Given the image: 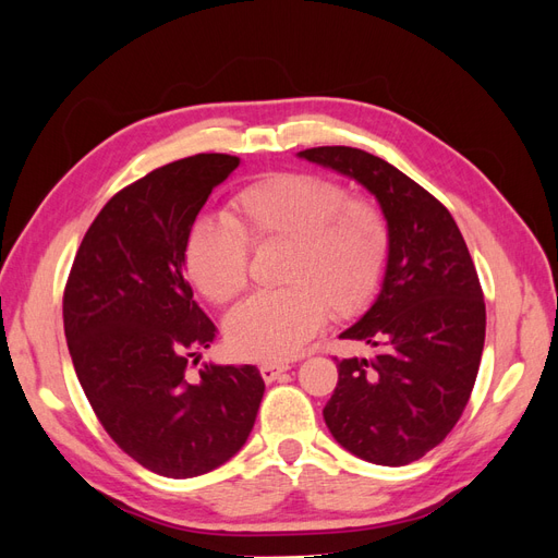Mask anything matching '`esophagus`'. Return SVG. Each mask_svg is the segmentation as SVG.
Returning a JSON list of instances; mask_svg holds the SVG:
<instances>
[{
  "label": "esophagus",
  "mask_w": 558,
  "mask_h": 558,
  "mask_svg": "<svg viewBox=\"0 0 558 558\" xmlns=\"http://www.w3.org/2000/svg\"><path fill=\"white\" fill-rule=\"evenodd\" d=\"M286 369H291L289 363H263L260 365V375L265 381H275L279 375H283Z\"/></svg>",
  "instance_id": "obj_1"
}]
</instances>
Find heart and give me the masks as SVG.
Wrapping results in <instances>:
<instances>
[{"instance_id": "heart-1", "label": "heart", "mask_w": 558, "mask_h": 558, "mask_svg": "<svg viewBox=\"0 0 558 558\" xmlns=\"http://www.w3.org/2000/svg\"><path fill=\"white\" fill-rule=\"evenodd\" d=\"M228 218L199 216L185 234L183 267L199 293L228 305L248 283V244L286 242L281 291L253 295L228 316L242 359L283 361L305 347L326 314L349 318L377 295L391 251L375 199L307 172H275L232 195Z\"/></svg>"}]
</instances>
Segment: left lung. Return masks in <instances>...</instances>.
<instances>
[{
  "label": "left lung",
  "instance_id": "8db88e82",
  "mask_svg": "<svg viewBox=\"0 0 558 558\" xmlns=\"http://www.w3.org/2000/svg\"><path fill=\"white\" fill-rule=\"evenodd\" d=\"M298 156L365 185L391 232L379 295L340 335L373 356L337 361L326 426L363 461L408 465L451 433L475 386L486 330L475 263L442 202L393 165L351 146Z\"/></svg>",
  "mask_w": 558,
  "mask_h": 558
}]
</instances>
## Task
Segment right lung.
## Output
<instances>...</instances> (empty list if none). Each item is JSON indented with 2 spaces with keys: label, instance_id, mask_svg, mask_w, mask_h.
I'll list each match as a JSON object with an SVG mask.
<instances>
[{
  "label": "right lung",
  "instance_id": "1",
  "mask_svg": "<svg viewBox=\"0 0 558 558\" xmlns=\"http://www.w3.org/2000/svg\"><path fill=\"white\" fill-rule=\"evenodd\" d=\"M240 158L197 154L118 191L83 238L64 286V337L99 424L134 461L185 480L223 465L256 424V365L205 363L216 337L183 277L185 234Z\"/></svg>",
  "mask_w": 558,
  "mask_h": 558
}]
</instances>
